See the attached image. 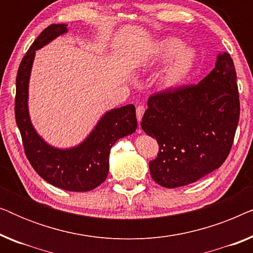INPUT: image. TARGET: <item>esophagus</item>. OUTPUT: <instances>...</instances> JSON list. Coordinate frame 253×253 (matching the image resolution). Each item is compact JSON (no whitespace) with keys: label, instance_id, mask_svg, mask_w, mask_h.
I'll return each mask as SVG.
<instances>
[{"label":"esophagus","instance_id":"esophagus-1","mask_svg":"<svg viewBox=\"0 0 253 253\" xmlns=\"http://www.w3.org/2000/svg\"><path fill=\"white\" fill-rule=\"evenodd\" d=\"M136 113H137V120H138V122H140V121H141V117H143L144 113H145V107H144V106H141V105H139V106L137 107Z\"/></svg>","mask_w":253,"mask_h":253}]
</instances>
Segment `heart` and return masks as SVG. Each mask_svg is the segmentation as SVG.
Instances as JSON below:
<instances>
[{"instance_id": "1", "label": "heart", "mask_w": 253, "mask_h": 253, "mask_svg": "<svg viewBox=\"0 0 253 253\" xmlns=\"http://www.w3.org/2000/svg\"><path fill=\"white\" fill-rule=\"evenodd\" d=\"M182 41L176 39V38H168V39L161 41V43L159 44V55L161 58L167 60L172 55L176 54L171 63L160 75L159 81H160L162 87H177L188 77L193 64H195V50L190 47L182 48Z\"/></svg>"}]
</instances>
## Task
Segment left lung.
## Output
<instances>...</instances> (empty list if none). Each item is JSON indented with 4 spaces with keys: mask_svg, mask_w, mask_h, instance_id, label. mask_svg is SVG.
<instances>
[{
    "mask_svg": "<svg viewBox=\"0 0 253 253\" xmlns=\"http://www.w3.org/2000/svg\"><path fill=\"white\" fill-rule=\"evenodd\" d=\"M234 62L217 55L215 67L198 85H185L148 98L141 129L155 138L152 178L165 188L191 184L223 164L233 146L240 96Z\"/></svg>",
    "mask_w": 253,
    "mask_h": 253,
    "instance_id": "left-lung-1",
    "label": "left lung"
}]
</instances>
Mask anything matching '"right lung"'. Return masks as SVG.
Masks as SVG:
<instances>
[{"mask_svg":"<svg viewBox=\"0 0 253 253\" xmlns=\"http://www.w3.org/2000/svg\"><path fill=\"white\" fill-rule=\"evenodd\" d=\"M68 25L51 24L44 29L20 62L16 78L15 116L22 134L24 150L34 170L49 184L67 191L85 192L107 178L110 148L120 138L137 129L136 108L126 105L107 112L87 138L71 148H56L41 138L31 122L29 83L36 50L67 33Z\"/></svg>","mask_w":253,"mask_h":253,"instance_id":"1","label":"right lung"}]
</instances>
